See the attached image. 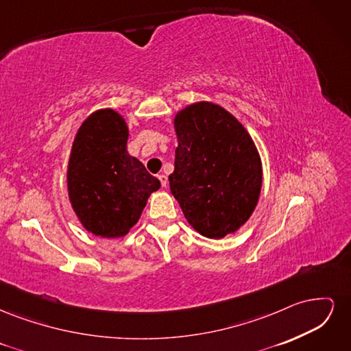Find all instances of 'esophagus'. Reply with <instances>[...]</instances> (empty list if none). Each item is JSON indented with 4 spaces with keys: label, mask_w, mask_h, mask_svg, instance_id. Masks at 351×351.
<instances>
[{
    "label": "esophagus",
    "mask_w": 351,
    "mask_h": 351,
    "mask_svg": "<svg viewBox=\"0 0 351 351\" xmlns=\"http://www.w3.org/2000/svg\"><path fill=\"white\" fill-rule=\"evenodd\" d=\"M158 178H159V182H161L162 187H167V184H168V177H167L165 174H159Z\"/></svg>",
    "instance_id": "esophagus-1"
}]
</instances>
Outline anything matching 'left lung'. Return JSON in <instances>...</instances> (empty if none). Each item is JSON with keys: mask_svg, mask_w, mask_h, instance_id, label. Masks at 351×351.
<instances>
[{"mask_svg": "<svg viewBox=\"0 0 351 351\" xmlns=\"http://www.w3.org/2000/svg\"><path fill=\"white\" fill-rule=\"evenodd\" d=\"M178 146L169 189L199 234L222 239L258 205L262 161L252 136L221 105L199 101L174 117Z\"/></svg>", "mask_w": 351, "mask_h": 351, "instance_id": "8db88e82", "label": "left lung"}]
</instances>
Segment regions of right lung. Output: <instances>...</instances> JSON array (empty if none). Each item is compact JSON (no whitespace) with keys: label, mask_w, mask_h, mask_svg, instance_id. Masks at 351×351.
Listing matches in <instances>:
<instances>
[{"label":"right lung","mask_w":351,"mask_h":351,"mask_svg":"<svg viewBox=\"0 0 351 351\" xmlns=\"http://www.w3.org/2000/svg\"><path fill=\"white\" fill-rule=\"evenodd\" d=\"M129 127L111 108L92 112L74 136L67 192L80 224L104 239L124 237L139 221L147 197L161 187L127 152Z\"/></svg>","instance_id":"add662e5"}]
</instances>
